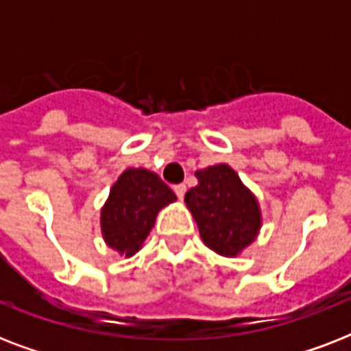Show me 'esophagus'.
Listing matches in <instances>:
<instances>
[{"instance_id": "1", "label": "esophagus", "mask_w": 351, "mask_h": 351, "mask_svg": "<svg viewBox=\"0 0 351 351\" xmlns=\"http://www.w3.org/2000/svg\"><path fill=\"white\" fill-rule=\"evenodd\" d=\"M173 189H175L176 197L182 200V198H184V195H186V186H184V184H178V186H175Z\"/></svg>"}]
</instances>
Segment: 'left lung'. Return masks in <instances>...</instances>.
Segmentation results:
<instances>
[{"label":"left lung","instance_id":"1","mask_svg":"<svg viewBox=\"0 0 351 351\" xmlns=\"http://www.w3.org/2000/svg\"><path fill=\"white\" fill-rule=\"evenodd\" d=\"M198 184L186 193V206L209 250L228 258L239 256L256 240L262 228L261 204L228 164L195 173Z\"/></svg>","mask_w":351,"mask_h":351}]
</instances>
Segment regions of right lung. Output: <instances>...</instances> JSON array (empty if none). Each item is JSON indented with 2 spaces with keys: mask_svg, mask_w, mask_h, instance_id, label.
<instances>
[{
  "mask_svg": "<svg viewBox=\"0 0 351 351\" xmlns=\"http://www.w3.org/2000/svg\"><path fill=\"white\" fill-rule=\"evenodd\" d=\"M176 202V195L156 173L129 167L112 184L100 211L101 237L106 244L125 258L142 250L165 206Z\"/></svg>",
  "mask_w": 351,
  "mask_h": 351,
  "instance_id": "add662e5",
  "label": "right lung"
}]
</instances>
